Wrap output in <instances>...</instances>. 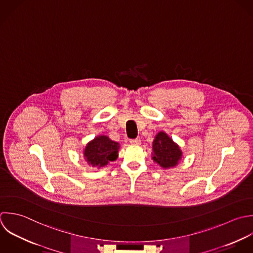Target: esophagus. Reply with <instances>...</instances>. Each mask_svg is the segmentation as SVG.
Masks as SVG:
<instances>
[{"label": "esophagus", "mask_w": 253, "mask_h": 253, "mask_svg": "<svg viewBox=\"0 0 253 253\" xmlns=\"http://www.w3.org/2000/svg\"><path fill=\"white\" fill-rule=\"evenodd\" d=\"M130 143H131L132 145L139 146V145H141V140H140V139H134V140H131Z\"/></svg>", "instance_id": "obj_1"}]
</instances>
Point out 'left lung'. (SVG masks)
<instances>
[{"instance_id":"1","label":"left lung","mask_w":253,"mask_h":253,"mask_svg":"<svg viewBox=\"0 0 253 253\" xmlns=\"http://www.w3.org/2000/svg\"><path fill=\"white\" fill-rule=\"evenodd\" d=\"M152 148V160L164 169L175 168L182 159L180 147L164 131L155 136Z\"/></svg>"}]
</instances>
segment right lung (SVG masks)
I'll use <instances>...</instances> for the list:
<instances>
[{
	"label": "right lung",
	"mask_w": 253,
	"mask_h": 253,
	"mask_svg": "<svg viewBox=\"0 0 253 253\" xmlns=\"http://www.w3.org/2000/svg\"><path fill=\"white\" fill-rule=\"evenodd\" d=\"M120 145L108 136L98 135L89 141L83 150L84 159L89 167L103 168L118 158Z\"/></svg>",
	"instance_id": "add662e5"
}]
</instances>
